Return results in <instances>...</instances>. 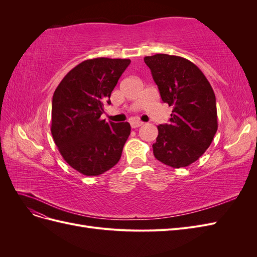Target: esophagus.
Here are the masks:
<instances>
[{"instance_id": "obj_1", "label": "esophagus", "mask_w": 257, "mask_h": 257, "mask_svg": "<svg viewBox=\"0 0 257 257\" xmlns=\"http://www.w3.org/2000/svg\"><path fill=\"white\" fill-rule=\"evenodd\" d=\"M143 122L142 121H133L131 123V126L133 127V128H137V127H139V126H142L143 125Z\"/></svg>"}]
</instances>
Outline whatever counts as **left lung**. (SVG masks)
<instances>
[{
	"label": "left lung",
	"mask_w": 257,
	"mask_h": 257,
	"mask_svg": "<svg viewBox=\"0 0 257 257\" xmlns=\"http://www.w3.org/2000/svg\"><path fill=\"white\" fill-rule=\"evenodd\" d=\"M162 100L173 107L168 124L158 126L157 160L174 168L197 161L217 131L215 95L206 76L191 61L165 53L145 57Z\"/></svg>",
	"instance_id": "obj_1"
}]
</instances>
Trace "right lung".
<instances>
[{
    "mask_svg": "<svg viewBox=\"0 0 257 257\" xmlns=\"http://www.w3.org/2000/svg\"><path fill=\"white\" fill-rule=\"evenodd\" d=\"M130 63V59L85 60L65 75L53 93V141L67 164L84 176H98L112 168L131 134L128 122L100 119Z\"/></svg>",
    "mask_w": 257,
    "mask_h": 257,
    "instance_id": "add662e5",
    "label": "right lung"
}]
</instances>
